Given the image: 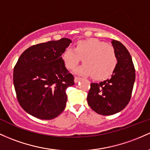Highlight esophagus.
<instances>
[{
  "label": "esophagus",
  "mask_w": 150,
  "mask_h": 150,
  "mask_svg": "<svg viewBox=\"0 0 150 150\" xmlns=\"http://www.w3.org/2000/svg\"><path fill=\"white\" fill-rule=\"evenodd\" d=\"M81 79L82 78H79V77H75V80H74V81H75V83H78L80 80H81Z\"/></svg>",
  "instance_id": "1"
}]
</instances>
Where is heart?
Segmentation results:
<instances>
[{
    "label": "heart",
    "mask_w": 150,
    "mask_h": 150,
    "mask_svg": "<svg viewBox=\"0 0 150 150\" xmlns=\"http://www.w3.org/2000/svg\"><path fill=\"white\" fill-rule=\"evenodd\" d=\"M65 66L73 70L83 60L85 65L77 70L79 75H92L95 80H104L112 74L117 63L114 47L104 41L89 38L78 41L75 50L67 48L62 54Z\"/></svg>",
    "instance_id": "b5f03b06"
}]
</instances>
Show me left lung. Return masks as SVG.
<instances>
[{"instance_id":"left-lung-1","label":"left lung","mask_w":150,"mask_h":150,"mask_svg":"<svg viewBox=\"0 0 150 150\" xmlns=\"http://www.w3.org/2000/svg\"><path fill=\"white\" fill-rule=\"evenodd\" d=\"M111 42L117 59L116 67L110 79L92 83L87 97L89 106L102 115L116 114L125 108L135 80V69L129 51L119 41Z\"/></svg>"}]
</instances>
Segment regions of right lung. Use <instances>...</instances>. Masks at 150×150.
Here are the masks:
<instances>
[{
    "label": "right lung",
    "instance_id": "right-lung-1",
    "mask_svg": "<svg viewBox=\"0 0 150 150\" xmlns=\"http://www.w3.org/2000/svg\"><path fill=\"white\" fill-rule=\"evenodd\" d=\"M72 42L61 38L37 44L21 54L13 69L18 101L26 112L41 120H52L65 109L66 90L74 77L62 55Z\"/></svg>",
    "mask_w": 150,
    "mask_h": 150
}]
</instances>
